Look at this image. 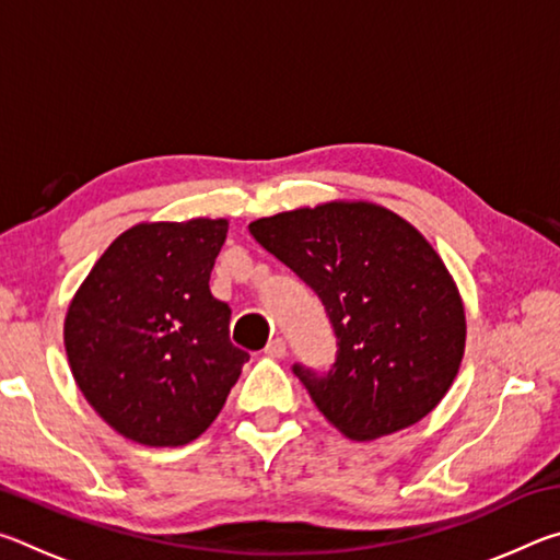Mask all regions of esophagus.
Instances as JSON below:
<instances>
[{
	"label": "esophagus",
	"mask_w": 560,
	"mask_h": 560,
	"mask_svg": "<svg viewBox=\"0 0 560 560\" xmlns=\"http://www.w3.org/2000/svg\"><path fill=\"white\" fill-rule=\"evenodd\" d=\"M264 353H267L269 358H283V355H287V340H283V338L269 340V346L264 348Z\"/></svg>",
	"instance_id": "obj_1"
}]
</instances>
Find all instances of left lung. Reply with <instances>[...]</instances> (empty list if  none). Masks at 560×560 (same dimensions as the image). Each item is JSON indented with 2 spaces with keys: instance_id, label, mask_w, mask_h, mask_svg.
Returning <instances> with one entry per match:
<instances>
[{
  "instance_id": "8db88e82",
  "label": "left lung",
  "mask_w": 560,
  "mask_h": 560,
  "mask_svg": "<svg viewBox=\"0 0 560 560\" xmlns=\"http://www.w3.org/2000/svg\"><path fill=\"white\" fill-rule=\"evenodd\" d=\"M264 249L318 293L336 363H296L326 420L377 440L430 415L457 377L467 324L459 291L430 242L373 202H326L249 224Z\"/></svg>"
}]
</instances>
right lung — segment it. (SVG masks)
<instances>
[{
    "instance_id": "obj_1",
    "label": "right lung",
    "mask_w": 560,
    "mask_h": 560,
    "mask_svg": "<svg viewBox=\"0 0 560 560\" xmlns=\"http://www.w3.org/2000/svg\"><path fill=\"white\" fill-rule=\"evenodd\" d=\"M226 220L145 222L113 242L75 291L63 343L75 385L113 430L148 447L200 438L249 353L210 291Z\"/></svg>"
}]
</instances>
